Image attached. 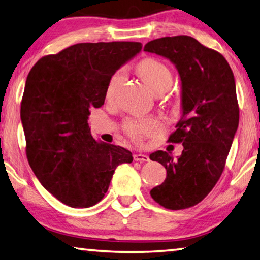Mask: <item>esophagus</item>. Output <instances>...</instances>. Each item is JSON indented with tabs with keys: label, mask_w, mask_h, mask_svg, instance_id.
Listing matches in <instances>:
<instances>
[{
	"label": "esophagus",
	"mask_w": 260,
	"mask_h": 260,
	"mask_svg": "<svg viewBox=\"0 0 260 260\" xmlns=\"http://www.w3.org/2000/svg\"><path fill=\"white\" fill-rule=\"evenodd\" d=\"M133 157H134V160H137V162H149V156L141 154V152H139V154H134Z\"/></svg>",
	"instance_id": "esophagus-1"
}]
</instances>
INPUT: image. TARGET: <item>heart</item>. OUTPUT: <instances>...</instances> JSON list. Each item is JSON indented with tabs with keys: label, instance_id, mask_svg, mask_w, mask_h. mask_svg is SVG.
Segmentation results:
<instances>
[{
	"label": "heart",
	"instance_id": "1",
	"mask_svg": "<svg viewBox=\"0 0 260 260\" xmlns=\"http://www.w3.org/2000/svg\"><path fill=\"white\" fill-rule=\"evenodd\" d=\"M138 71L142 80L146 82L148 86L154 93H157L162 90H168L172 83V75L170 69L160 61L148 57L142 60L138 66ZM122 71H119L110 78L108 89H106V97L113 96L115 89L123 78ZM160 128V123L154 119H137V120H128L125 123V131L132 139L140 141L146 135H152Z\"/></svg>",
	"mask_w": 260,
	"mask_h": 260
}]
</instances>
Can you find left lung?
<instances>
[{
    "label": "left lung",
    "instance_id": "obj_1",
    "mask_svg": "<svg viewBox=\"0 0 260 260\" xmlns=\"http://www.w3.org/2000/svg\"><path fill=\"white\" fill-rule=\"evenodd\" d=\"M143 51L170 60L182 82V117L168 141L183 143L184 149L177 159L163 150L150 154L167 170L166 180L150 196L172 211L192 207L220 179L237 131L234 74L223 55L188 36L151 40Z\"/></svg>",
    "mask_w": 260,
    "mask_h": 260
}]
</instances>
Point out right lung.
<instances>
[{"label": "right lung", "instance_id": "right-lung-1", "mask_svg": "<svg viewBox=\"0 0 260 260\" xmlns=\"http://www.w3.org/2000/svg\"><path fill=\"white\" fill-rule=\"evenodd\" d=\"M141 43H81L43 56L28 73L20 105L26 156L41 185L73 208L96 205L129 150L94 140L89 109L104 104L114 73Z\"/></svg>", "mask_w": 260, "mask_h": 260}]
</instances>
